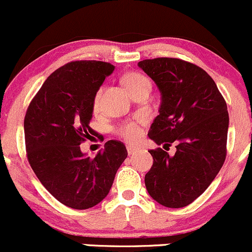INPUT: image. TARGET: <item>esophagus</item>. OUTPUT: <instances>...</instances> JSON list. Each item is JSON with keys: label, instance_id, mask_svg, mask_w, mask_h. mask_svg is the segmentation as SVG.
I'll return each mask as SVG.
<instances>
[{"label": "esophagus", "instance_id": "obj_1", "mask_svg": "<svg viewBox=\"0 0 252 252\" xmlns=\"http://www.w3.org/2000/svg\"><path fill=\"white\" fill-rule=\"evenodd\" d=\"M137 150H138V149H137L136 147H133V145H127V153H128V155L134 154Z\"/></svg>", "mask_w": 252, "mask_h": 252}]
</instances>
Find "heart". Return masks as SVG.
Here are the masks:
<instances>
[{"label":"heart","instance_id":"b5f03b06","mask_svg":"<svg viewBox=\"0 0 252 252\" xmlns=\"http://www.w3.org/2000/svg\"><path fill=\"white\" fill-rule=\"evenodd\" d=\"M124 82H125L127 90L129 93L134 92V91L139 90V88L148 87L150 88V81L147 76L139 72H129L124 76ZM102 93L103 88L100 87L99 90L95 92L94 98H93V109L98 110L100 108V100H102ZM147 119L139 118L134 121H127V123L121 124L120 126L116 128V133L124 138L127 142H137L142 136V128L141 126L145 124Z\"/></svg>","mask_w":252,"mask_h":252}]
</instances>
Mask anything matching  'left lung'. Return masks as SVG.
Returning <instances> with one entry per match:
<instances>
[{
    "label": "left lung",
    "instance_id": "obj_1",
    "mask_svg": "<svg viewBox=\"0 0 252 252\" xmlns=\"http://www.w3.org/2000/svg\"><path fill=\"white\" fill-rule=\"evenodd\" d=\"M159 87V115L149 129L158 145L176 144L175 155L149 150L154 162L145 175L149 195L166 207H184L201 195L227 155L229 116L212 77L195 64L177 58L138 63Z\"/></svg>",
    "mask_w": 252,
    "mask_h": 252
}]
</instances>
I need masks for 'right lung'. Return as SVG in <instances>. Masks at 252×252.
<instances>
[{"instance_id": "add662e5", "label": "right lung", "mask_w": 252, "mask_h": 252, "mask_svg": "<svg viewBox=\"0 0 252 252\" xmlns=\"http://www.w3.org/2000/svg\"><path fill=\"white\" fill-rule=\"evenodd\" d=\"M114 69L105 62H70L49 75L25 114V147L31 168L49 193L71 209L86 210L99 204L127 158L125 144L114 139L94 158L80 149L94 133L90 121L95 92Z\"/></svg>"}]
</instances>
